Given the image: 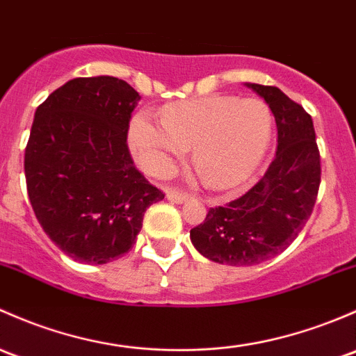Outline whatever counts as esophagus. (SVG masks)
Returning a JSON list of instances; mask_svg holds the SVG:
<instances>
[{
	"mask_svg": "<svg viewBox=\"0 0 356 356\" xmlns=\"http://www.w3.org/2000/svg\"><path fill=\"white\" fill-rule=\"evenodd\" d=\"M188 194H182V193H177V191H167V200L172 201V203L175 204H181L184 203L186 200H188Z\"/></svg>",
	"mask_w": 356,
	"mask_h": 356,
	"instance_id": "obj_1",
	"label": "esophagus"
}]
</instances>
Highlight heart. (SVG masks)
I'll return each instance as SVG.
<instances>
[{
	"label": "heart",
	"instance_id": "b5f03b06",
	"mask_svg": "<svg viewBox=\"0 0 356 356\" xmlns=\"http://www.w3.org/2000/svg\"><path fill=\"white\" fill-rule=\"evenodd\" d=\"M273 136L271 111L259 99L209 95L167 106L162 121L133 115L128 143L141 168L167 177L193 146L191 159L208 188L244 186L266 155Z\"/></svg>",
	"mask_w": 356,
	"mask_h": 356
}]
</instances>
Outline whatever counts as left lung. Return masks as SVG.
<instances>
[{
	"instance_id": "1",
	"label": "left lung",
	"mask_w": 356,
	"mask_h": 356,
	"mask_svg": "<svg viewBox=\"0 0 356 356\" xmlns=\"http://www.w3.org/2000/svg\"><path fill=\"white\" fill-rule=\"evenodd\" d=\"M268 104L278 149L264 177L244 196L209 208L189 237L197 252L228 266H252L278 256L312 213L321 184V159L312 118L276 87L245 83Z\"/></svg>"
}]
</instances>
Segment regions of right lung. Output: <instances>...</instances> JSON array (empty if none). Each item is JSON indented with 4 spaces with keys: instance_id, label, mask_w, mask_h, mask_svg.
<instances>
[{
    "instance_id": "add662e5",
    "label": "right lung",
    "mask_w": 356,
    "mask_h": 356,
    "mask_svg": "<svg viewBox=\"0 0 356 356\" xmlns=\"http://www.w3.org/2000/svg\"><path fill=\"white\" fill-rule=\"evenodd\" d=\"M140 93L114 76L74 78L33 115L25 179L49 238L78 263L106 264L133 247L148 207L163 200L126 145Z\"/></svg>"
}]
</instances>
